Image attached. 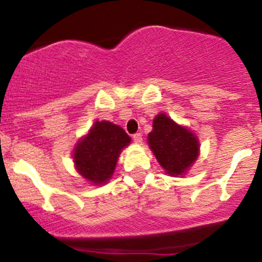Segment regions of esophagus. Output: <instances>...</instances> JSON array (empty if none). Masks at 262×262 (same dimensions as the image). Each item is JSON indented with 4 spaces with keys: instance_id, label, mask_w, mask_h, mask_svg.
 <instances>
[{
    "instance_id": "1",
    "label": "esophagus",
    "mask_w": 262,
    "mask_h": 262,
    "mask_svg": "<svg viewBox=\"0 0 262 262\" xmlns=\"http://www.w3.org/2000/svg\"><path fill=\"white\" fill-rule=\"evenodd\" d=\"M133 141L136 143H142V133H136L133 136Z\"/></svg>"
}]
</instances>
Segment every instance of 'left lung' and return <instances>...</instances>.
<instances>
[{
  "label": "left lung",
  "mask_w": 262,
  "mask_h": 262,
  "mask_svg": "<svg viewBox=\"0 0 262 262\" xmlns=\"http://www.w3.org/2000/svg\"><path fill=\"white\" fill-rule=\"evenodd\" d=\"M148 144L166 172L173 176L184 173L199 155L196 137L165 114H158L153 120Z\"/></svg>",
  "instance_id": "left-lung-1"
}]
</instances>
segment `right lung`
<instances>
[{
    "mask_svg": "<svg viewBox=\"0 0 262 262\" xmlns=\"http://www.w3.org/2000/svg\"><path fill=\"white\" fill-rule=\"evenodd\" d=\"M130 137L110 121H96L89 134L80 141L73 153L76 168L94 184H104L112 178L120 150Z\"/></svg>",
    "mask_w": 262,
    "mask_h": 262,
    "instance_id": "right-lung-1",
    "label": "right lung"
}]
</instances>
